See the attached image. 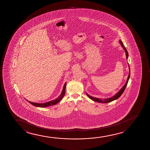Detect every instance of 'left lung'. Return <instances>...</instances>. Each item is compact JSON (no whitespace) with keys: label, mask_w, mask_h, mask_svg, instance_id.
<instances>
[{"label":"left lung","mask_w":150,"mask_h":150,"mask_svg":"<svg viewBox=\"0 0 150 150\" xmlns=\"http://www.w3.org/2000/svg\"><path fill=\"white\" fill-rule=\"evenodd\" d=\"M119 43L121 45V47H123V49L125 51V55H126V58H127H127H128V56H129V54H128V52H127V50L126 49V48L125 47V46L123 45V43H122V42L121 41V40H119ZM129 75H128V77H127V81L125 82V84L122 86V88L119 90V92H117L115 95H114L113 96L111 97H110V98H108L106 99H101L98 98H95L94 97L91 96L90 95H89L88 94H87L86 93V95L88 96L91 99H92V100L95 101H96V102H98V103H110L111 101H113L115 100H116L117 99L119 98L120 96H121V95L122 94V93H123V92H124V91L125 90V88H126V86H127V83H128V81H129V77H130V68H129Z\"/></svg>","instance_id":"1"}]
</instances>
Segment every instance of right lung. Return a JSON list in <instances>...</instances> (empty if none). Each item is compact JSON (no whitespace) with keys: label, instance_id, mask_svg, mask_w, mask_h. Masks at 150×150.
<instances>
[{"label":"right lung","instance_id":"right-lung-1","mask_svg":"<svg viewBox=\"0 0 150 150\" xmlns=\"http://www.w3.org/2000/svg\"><path fill=\"white\" fill-rule=\"evenodd\" d=\"M66 84H67V83L66 82L64 83V87H63V89H62V91L61 94L57 98L55 99L54 100L50 101H49V102H47V103H33V102H31L30 101L27 100L29 103H30L31 105H33L34 106L40 107V108H45V107H49V106H51V105H56L57 103H59L60 101L61 100L62 98L64 97V96L65 92H66Z\"/></svg>","mask_w":150,"mask_h":150}]
</instances>
